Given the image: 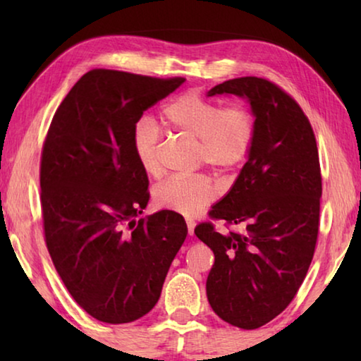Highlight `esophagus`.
<instances>
[{"label": "esophagus", "instance_id": "esophagus-1", "mask_svg": "<svg viewBox=\"0 0 361 361\" xmlns=\"http://www.w3.org/2000/svg\"><path fill=\"white\" fill-rule=\"evenodd\" d=\"M186 226H188V234L189 235H194V226H195V223L192 221V219H186Z\"/></svg>", "mask_w": 361, "mask_h": 361}]
</instances>
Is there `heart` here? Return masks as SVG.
<instances>
[{
	"instance_id": "obj_1",
	"label": "heart",
	"mask_w": 361,
	"mask_h": 361,
	"mask_svg": "<svg viewBox=\"0 0 361 361\" xmlns=\"http://www.w3.org/2000/svg\"><path fill=\"white\" fill-rule=\"evenodd\" d=\"M161 119L172 132L197 138V159L228 172L248 157L256 138V118L240 103L223 106L219 102L189 92L162 108ZM162 130L149 119L140 121L132 133V151L143 173H162ZM216 197L209 175L172 176L152 189V202L161 210L195 216Z\"/></svg>"
}]
</instances>
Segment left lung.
I'll list each match as a JSON object with an SVG mask.
<instances>
[{"mask_svg": "<svg viewBox=\"0 0 361 361\" xmlns=\"http://www.w3.org/2000/svg\"><path fill=\"white\" fill-rule=\"evenodd\" d=\"M248 99L256 138L231 191L209 216L242 232H218L212 221L194 234L212 248L215 264L207 298L232 326L255 329L276 319L296 296L319 235L322 173L312 126L276 82L245 76L224 81L209 97Z\"/></svg>", "mask_w": 361, "mask_h": 361, "instance_id": "left-lung-1", "label": "left lung"}]
</instances>
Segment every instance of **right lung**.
<instances>
[{"label":"right lung","mask_w":361,"mask_h":361,"mask_svg":"<svg viewBox=\"0 0 361 361\" xmlns=\"http://www.w3.org/2000/svg\"><path fill=\"white\" fill-rule=\"evenodd\" d=\"M183 82L90 70L60 103L42 145L46 247L73 299L100 322L118 325L148 314L186 239L180 213L133 219L149 200L148 175L132 151L133 129Z\"/></svg>","instance_id":"right-lung-1"}]
</instances>
